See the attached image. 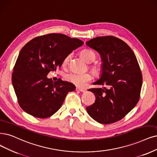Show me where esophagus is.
Returning <instances> with one entry per match:
<instances>
[{"label":"esophagus","instance_id":"esophagus-1","mask_svg":"<svg viewBox=\"0 0 157 157\" xmlns=\"http://www.w3.org/2000/svg\"><path fill=\"white\" fill-rule=\"evenodd\" d=\"M76 90L80 91V92H85V89H81V88H79V87H77V88H76Z\"/></svg>","mask_w":157,"mask_h":157}]
</instances>
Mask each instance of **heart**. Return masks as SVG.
<instances>
[{"label":"heart","instance_id":"b5f03b06","mask_svg":"<svg viewBox=\"0 0 157 157\" xmlns=\"http://www.w3.org/2000/svg\"><path fill=\"white\" fill-rule=\"evenodd\" d=\"M81 56H82L83 59L86 62L90 63L93 61L95 59L96 55L93 51L90 50L85 49L81 52ZM70 58H71V54L67 55L64 58L63 63V65H66L68 62ZM66 79L70 83L75 85V86H79V87H85V86L89 83L92 79V76L90 73H78V72H72L67 74L65 76Z\"/></svg>","mask_w":157,"mask_h":157}]
</instances>
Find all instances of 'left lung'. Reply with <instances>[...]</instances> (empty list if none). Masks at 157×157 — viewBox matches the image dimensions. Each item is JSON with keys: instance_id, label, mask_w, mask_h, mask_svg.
I'll return each instance as SVG.
<instances>
[{"instance_id": "left-lung-1", "label": "left lung", "mask_w": 157, "mask_h": 157, "mask_svg": "<svg viewBox=\"0 0 157 157\" xmlns=\"http://www.w3.org/2000/svg\"><path fill=\"white\" fill-rule=\"evenodd\" d=\"M100 54L101 75L95 84L106 86L89 89L95 102L86 108L91 118L101 124L122 119L137 104L142 85V75L132 49L114 36L97 37L86 42Z\"/></svg>"}]
</instances>
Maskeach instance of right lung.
Returning <instances> with one entry per match:
<instances>
[{
  "mask_svg": "<svg viewBox=\"0 0 157 157\" xmlns=\"http://www.w3.org/2000/svg\"><path fill=\"white\" fill-rule=\"evenodd\" d=\"M83 42L62 33L37 37L26 43L19 54L11 81L20 107L34 117L46 118L60 109L68 92L75 86L47 75L61 67L64 58Z\"/></svg>",
  "mask_w": 157,
  "mask_h": 157,
  "instance_id": "add662e5",
  "label": "right lung"
}]
</instances>
